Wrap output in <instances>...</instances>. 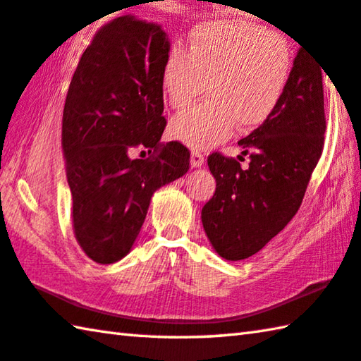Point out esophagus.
Here are the masks:
<instances>
[{"label": "esophagus", "instance_id": "esophagus-1", "mask_svg": "<svg viewBox=\"0 0 361 361\" xmlns=\"http://www.w3.org/2000/svg\"><path fill=\"white\" fill-rule=\"evenodd\" d=\"M190 163H192V166H193V168H200V166H203V164H204V155L201 154V152H198V150H193V152H192Z\"/></svg>", "mask_w": 361, "mask_h": 361}]
</instances>
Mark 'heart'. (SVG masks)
<instances>
[{"label":"heart","instance_id":"obj_1","mask_svg":"<svg viewBox=\"0 0 361 361\" xmlns=\"http://www.w3.org/2000/svg\"><path fill=\"white\" fill-rule=\"evenodd\" d=\"M295 49L287 36L254 22H214L193 31L187 50L173 46L161 66V90L173 109L207 101L171 118L168 131L193 149H209L274 116L292 80Z\"/></svg>","mask_w":361,"mask_h":361}]
</instances>
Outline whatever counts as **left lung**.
<instances>
[{
	"label": "left lung",
	"mask_w": 361,
	"mask_h": 361,
	"mask_svg": "<svg viewBox=\"0 0 361 361\" xmlns=\"http://www.w3.org/2000/svg\"><path fill=\"white\" fill-rule=\"evenodd\" d=\"M322 68L305 49L295 56L292 80L267 123L238 144L243 161L214 152L207 166L216 193L201 211L207 238L220 257L238 262L262 250L298 212L325 141ZM325 71V69H324Z\"/></svg>",
	"instance_id": "1"
}]
</instances>
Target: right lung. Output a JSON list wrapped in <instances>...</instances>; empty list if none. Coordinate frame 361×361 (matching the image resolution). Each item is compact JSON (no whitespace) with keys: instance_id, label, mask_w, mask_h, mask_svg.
Segmentation results:
<instances>
[{"instance_id":"right-lung-1","label":"right lung","mask_w":361,"mask_h":361,"mask_svg":"<svg viewBox=\"0 0 361 361\" xmlns=\"http://www.w3.org/2000/svg\"><path fill=\"white\" fill-rule=\"evenodd\" d=\"M168 52L158 25L131 16L114 18L94 33L68 88L61 145L73 230L84 254L101 264L128 254L152 195L190 168L184 144L160 142ZM133 148H147L151 157L133 161Z\"/></svg>"}]
</instances>
